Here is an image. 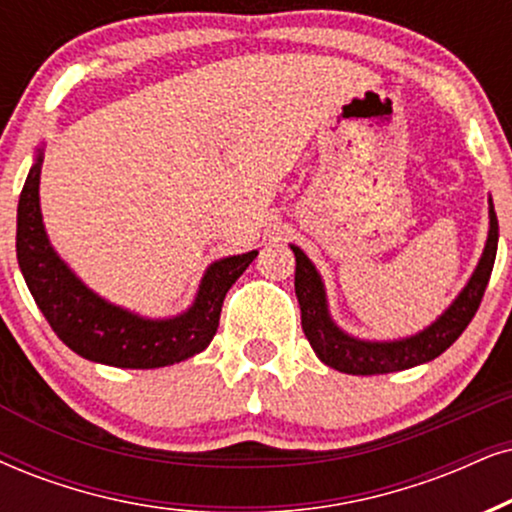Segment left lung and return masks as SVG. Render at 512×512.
Returning <instances> with one entry per match:
<instances>
[{
	"label": "left lung",
	"mask_w": 512,
	"mask_h": 512,
	"mask_svg": "<svg viewBox=\"0 0 512 512\" xmlns=\"http://www.w3.org/2000/svg\"><path fill=\"white\" fill-rule=\"evenodd\" d=\"M290 248L295 252V295L302 312V331L307 335L316 357L326 366L335 368V371L349 375L394 373L439 357L468 328L472 316L480 309L491 269H494L498 248V219L494 205H491L489 238L487 245H484L482 260L477 264L468 286L456 297V302L430 328H425L423 333L397 342H364L342 333L331 321V316H328L326 293H323V283L319 274H316L314 264L307 260V255L297 245H290Z\"/></svg>",
	"instance_id": "left-lung-1"
}]
</instances>
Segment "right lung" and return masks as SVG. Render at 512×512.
<instances>
[{"instance_id":"obj_1","label":"right lung","mask_w":512,"mask_h":512,"mask_svg":"<svg viewBox=\"0 0 512 512\" xmlns=\"http://www.w3.org/2000/svg\"><path fill=\"white\" fill-rule=\"evenodd\" d=\"M40 172L42 153L18 200L16 255L37 307L58 338L80 357L118 368L172 366L203 352L217 333L226 293L257 250L212 264L186 314L167 321L141 319L84 288L51 250L40 212Z\"/></svg>"}]
</instances>
